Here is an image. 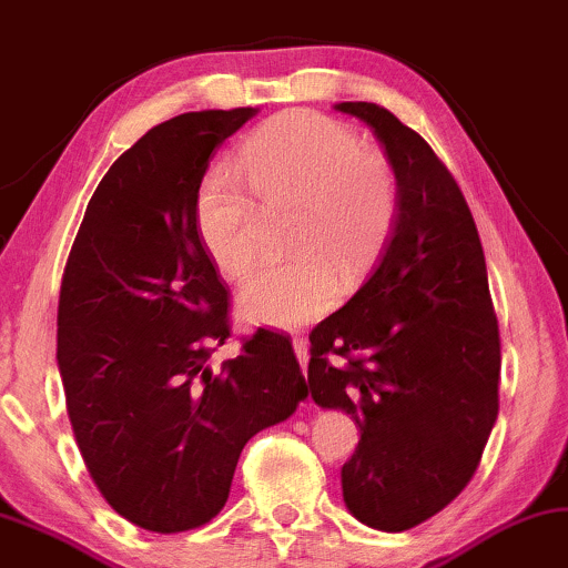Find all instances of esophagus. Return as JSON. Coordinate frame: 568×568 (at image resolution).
Returning a JSON list of instances; mask_svg holds the SVG:
<instances>
[{
    "instance_id": "esophagus-1",
    "label": "esophagus",
    "mask_w": 568,
    "mask_h": 568,
    "mask_svg": "<svg viewBox=\"0 0 568 568\" xmlns=\"http://www.w3.org/2000/svg\"><path fill=\"white\" fill-rule=\"evenodd\" d=\"M293 349H295V357H298V362H301L303 372H306V365H308V344H306V338L295 336L293 338Z\"/></svg>"
}]
</instances>
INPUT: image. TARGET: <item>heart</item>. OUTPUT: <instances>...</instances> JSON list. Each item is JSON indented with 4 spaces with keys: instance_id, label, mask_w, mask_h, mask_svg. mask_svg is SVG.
<instances>
[{
    "instance_id": "obj_1",
    "label": "heart",
    "mask_w": 568,
    "mask_h": 568,
    "mask_svg": "<svg viewBox=\"0 0 568 568\" xmlns=\"http://www.w3.org/2000/svg\"><path fill=\"white\" fill-rule=\"evenodd\" d=\"M240 172L211 168L196 193V232L226 277L255 262L257 199L293 206L287 244L293 257L257 267L240 291L252 324L298 328L342 298V267L365 275L379 257L397 214V183L387 160L359 145L352 126L316 112L277 114L242 142Z\"/></svg>"
}]
</instances>
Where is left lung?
<instances>
[{
  "mask_svg": "<svg viewBox=\"0 0 568 568\" xmlns=\"http://www.w3.org/2000/svg\"><path fill=\"white\" fill-rule=\"evenodd\" d=\"M334 109L383 142L397 214L367 283L311 332L308 387L362 430L342 467L349 513L400 532L442 513L479 467L500 408V328L471 211L436 152L383 106Z\"/></svg>",
  "mask_w": 568,
  "mask_h": 568,
  "instance_id": "obj_1",
  "label": "left lung"
}]
</instances>
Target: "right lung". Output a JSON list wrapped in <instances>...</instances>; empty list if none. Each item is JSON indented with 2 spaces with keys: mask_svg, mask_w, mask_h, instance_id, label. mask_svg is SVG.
I'll use <instances>...</instances> for the list:
<instances>
[{
  "mask_svg": "<svg viewBox=\"0 0 568 568\" xmlns=\"http://www.w3.org/2000/svg\"><path fill=\"white\" fill-rule=\"evenodd\" d=\"M257 109L173 116L101 178L65 262L58 369L99 493L152 532L222 510L244 444L308 395L291 338L267 328L211 365L230 293L196 232L209 158Z\"/></svg>",
  "mask_w": 568,
  "mask_h": 568,
  "instance_id": "obj_1",
  "label": "right lung"
}]
</instances>
